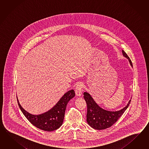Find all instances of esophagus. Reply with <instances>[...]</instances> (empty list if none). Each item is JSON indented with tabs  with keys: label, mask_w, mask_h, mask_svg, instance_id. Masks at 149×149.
Masks as SVG:
<instances>
[{
	"label": "esophagus",
	"mask_w": 149,
	"mask_h": 149,
	"mask_svg": "<svg viewBox=\"0 0 149 149\" xmlns=\"http://www.w3.org/2000/svg\"><path fill=\"white\" fill-rule=\"evenodd\" d=\"M83 88H84V85L81 83H80L76 86L75 88V93L77 96H81L83 91Z\"/></svg>",
	"instance_id": "1"
}]
</instances>
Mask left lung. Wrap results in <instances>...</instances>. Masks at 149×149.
Here are the masks:
<instances>
[{
  "instance_id": "left-lung-1",
  "label": "left lung",
  "mask_w": 149,
  "mask_h": 149,
  "mask_svg": "<svg viewBox=\"0 0 149 149\" xmlns=\"http://www.w3.org/2000/svg\"><path fill=\"white\" fill-rule=\"evenodd\" d=\"M123 54L128 59L130 65L133 67L132 61L125 51H123ZM84 95L87 106V122L90 126L95 130H104L112 126L123 114L131 101L130 100L128 104L119 111H109L100 108L88 93L84 92Z\"/></svg>"
}]
</instances>
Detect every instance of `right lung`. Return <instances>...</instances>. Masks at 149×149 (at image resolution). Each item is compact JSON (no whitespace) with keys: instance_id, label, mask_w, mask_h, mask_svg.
<instances>
[{"instance_id":"right-lung-1","label":"right lung","mask_w":149,"mask_h":149,"mask_svg":"<svg viewBox=\"0 0 149 149\" xmlns=\"http://www.w3.org/2000/svg\"><path fill=\"white\" fill-rule=\"evenodd\" d=\"M74 96V90H70L61 97L60 100L52 109L39 115L29 113L19 104L17 97V101L19 109L29 122L40 130L51 132L57 130L62 125L67 104Z\"/></svg>"}]
</instances>
